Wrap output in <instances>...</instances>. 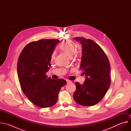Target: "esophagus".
<instances>
[{"label": "esophagus", "instance_id": "34e87169", "mask_svg": "<svg viewBox=\"0 0 131 131\" xmlns=\"http://www.w3.org/2000/svg\"><path fill=\"white\" fill-rule=\"evenodd\" d=\"M66 81H67V83H69L71 82V81L70 80H66Z\"/></svg>", "mask_w": 131, "mask_h": 131}]
</instances>
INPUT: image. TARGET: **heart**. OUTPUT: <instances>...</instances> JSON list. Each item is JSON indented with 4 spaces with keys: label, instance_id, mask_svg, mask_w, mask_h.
Segmentation results:
<instances>
[{
    "label": "heart",
    "instance_id": "obj_1",
    "mask_svg": "<svg viewBox=\"0 0 131 131\" xmlns=\"http://www.w3.org/2000/svg\"><path fill=\"white\" fill-rule=\"evenodd\" d=\"M60 49L66 55L71 58L75 51L76 47L72 42L67 41L63 43L61 46Z\"/></svg>",
    "mask_w": 131,
    "mask_h": 131
}]
</instances>
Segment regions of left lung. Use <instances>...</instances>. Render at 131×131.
<instances>
[{
  "mask_svg": "<svg viewBox=\"0 0 131 131\" xmlns=\"http://www.w3.org/2000/svg\"><path fill=\"white\" fill-rule=\"evenodd\" d=\"M82 45V58L80 69L85 75L83 84L76 82L73 99L77 103L91 106L100 102L110 86V65L103 49L93 40L76 37Z\"/></svg>",
  "mask_w": 131,
  "mask_h": 131,
  "instance_id": "1",
  "label": "left lung"
}]
</instances>
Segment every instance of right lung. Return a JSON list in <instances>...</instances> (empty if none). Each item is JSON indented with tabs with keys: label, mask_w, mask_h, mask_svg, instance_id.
<instances>
[{
	"label": "right lung",
	"mask_w": 131,
	"mask_h": 131,
	"mask_svg": "<svg viewBox=\"0 0 131 131\" xmlns=\"http://www.w3.org/2000/svg\"><path fill=\"white\" fill-rule=\"evenodd\" d=\"M59 42L49 39L31 42L18 57L17 71L21 89L39 107H50L57 103L61 88L67 83L63 79L54 80L46 75L51 66L52 54Z\"/></svg>",
	"instance_id": "1"
}]
</instances>
